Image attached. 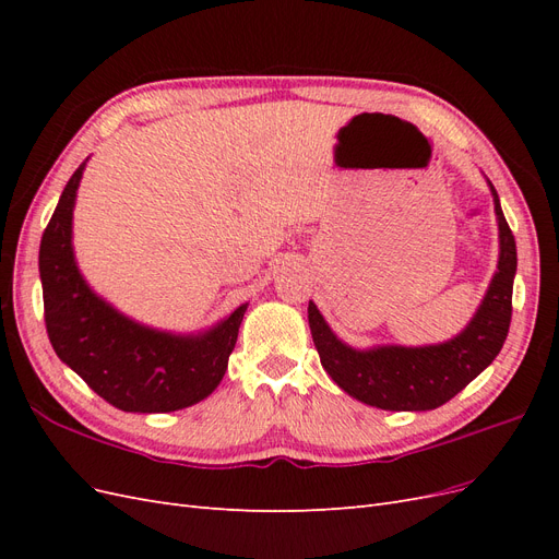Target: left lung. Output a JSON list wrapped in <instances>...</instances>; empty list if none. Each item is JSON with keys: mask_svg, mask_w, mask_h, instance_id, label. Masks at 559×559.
Listing matches in <instances>:
<instances>
[{"mask_svg": "<svg viewBox=\"0 0 559 559\" xmlns=\"http://www.w3.org/2000/svg\"><path fill=\"white\" fill-rule=\"evenodd\" d=\"M487 186L499 226V261L476 314L450 341L417 347H352L331 331L324 314L310 300L308 321L321 366L352 399L380 411H433L460 394L497 359L511 326L518 251L492 181L487 179Z\"/></svg>", "mask_w": 559, "mask_h": 559, "instance_id": "obj_1", "label": "left lung"}]
</instances>
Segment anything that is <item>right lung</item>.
Listing matches in <instances>:
<instances>
[{"instance_id":"obj_1","label":"right lung","mask_w":559,"mask_h":559,"mask_svg":"<svg viewBox=\"0 0 559 559\" xmlns=\"http://www.w3.org/2000/svg\"><path fill=\"white\" fill-rule=\"evenodd\" d=\"M88 158L67 181L39 247L46 331L62 364L126 413H175L222 382L249 302L198 333L140 324L91 289L81 275L72 222Z\"/></svg>"}]
</instances>
